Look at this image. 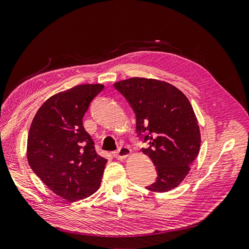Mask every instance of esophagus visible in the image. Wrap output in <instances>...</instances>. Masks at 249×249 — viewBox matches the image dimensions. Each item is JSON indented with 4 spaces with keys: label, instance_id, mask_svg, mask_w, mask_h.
Segmentation results:
<instances>
[{
    "label": "esophagus",
    "instance_id": "obj_1",
    "mask_svg": "<svg viewBox=\"0 0 249 249\" xmlns=\"http://www.w3.org/2000/svg\"><path fill=\"white\" fill-rule=\"evenodd\" d=\"M114 155H115V157L117 158V159L123 160V159H126V158L132 155V150H130L128 147H121L119 150H117L114 153Z\"/></svg>",
    "mask_w": 249,
    "mask_h": 249
}]
</instances>
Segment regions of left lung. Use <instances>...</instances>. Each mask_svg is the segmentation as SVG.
Returning a JSON list of instances; mask_svg holds the SVG:
<instances>
[{"mask_svg": "<svg viewBox=\"0 0 249 249\" xmlns=\"http://www.w3.org/2000/svg\"><path fill=\"white\" fill-rule=\"evenodd\" d=\"M114 87L136 114L138 136L148 142L142 152L157 166V180L146 188L164 193L178 187L191 171L200 149V130L187 97L166 81L133 77Z\"/></svg>", "mask_w": 249, "mask_h": 249, "instance_id": "8db88e82", "label": "left lung"}]
</instances>
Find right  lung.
<instances>
[{"mask_svg":"<svg viewBox=\"0 0 249 249\" xmlns=\"http://www.w3.org/2000/svg\"><path fill=\"white\" fill-rule=\"evenodd\" d=\"M105 86L86 84L50 97L36 113L27 159L39 178L67 201L87 198L100 187L107 160L94 150L83 117Z\"/></svg>","mask_w":249,"mask_h":249,"instance_id":"obj_1","label":"right lung"}]
</instances>
